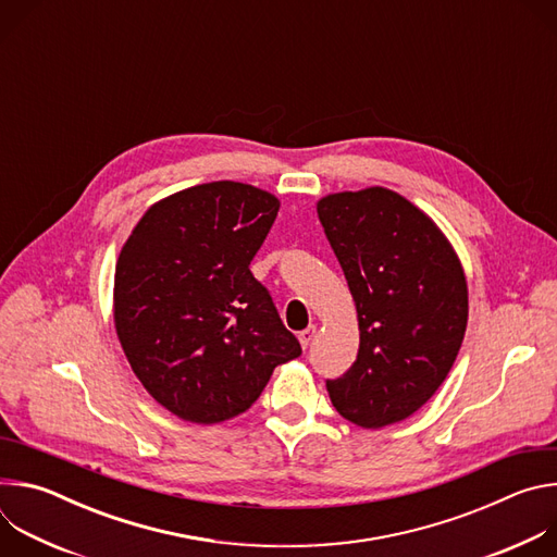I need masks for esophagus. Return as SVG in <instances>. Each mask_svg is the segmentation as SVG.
<instances>
[{"mask_svg": "<svg viewBox=\"0 0 557 557\" xmlns=\"http://www.w3.org/2000/svg\"><path fill=\"white\" fill-rule=\"evenodd\" d=\"M317 335V326H308L306 331H301L299 333V344H301V348L306 350L308 346H310V342H312V337Z\"/></svg>", "mask_w": 557, "mask_h": 557, "instance_id": "esophagus-1", "label": "esophagus"}]
</instances>
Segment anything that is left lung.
Masks as SVG:
<instances>
[{
	"mask_svg": "<svg viewBox=\"0 0 557 557\" xmlns=\"http://www.w3.org/2000/svg\"><path fill=\"white\" fill-rule=\"evenodd\" d=\"M317 215L359 320L350 370L329 379L337 412L359 428L404 421L441 387L467 329V280L443 231L385 187L331 194Z\"/></svg>",
	"mask_w": 557,
	"mask_h": 557,
	"instance_id": "1",
	"label": "left lung"
}]
</instances>
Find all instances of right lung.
Returning a JSON list of instances; mask_svg holds the SVG:
<instances>
[{
    "mask_svg": "<svg viewBox=\"0 0 557 557\" xmlns=\"http://www.w3.org/2000/svg\"><path fill=\"white\" fill-rule=\"evenodd\" d=\"M280 200L215 181L151 205L121 249L114 326L153 399L183 421L249 410L275 366L301 355L251 260Z\"/></svg>",
    "mask_w": 557,
    "mask_h": 557,
    "instance_id": "obj_1",
    "label": "right lung"
}]
</instances>
